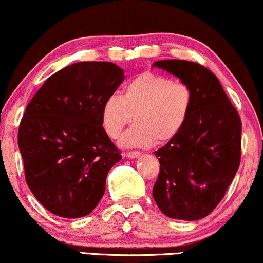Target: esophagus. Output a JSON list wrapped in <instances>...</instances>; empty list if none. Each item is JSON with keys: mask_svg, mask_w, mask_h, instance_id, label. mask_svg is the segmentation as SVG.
<instances>
[{"mask_svg": "<svg viewBox=\"0 0 263 263\" xmlns=\"http://www.w3.org/2000/svg\"><path fill=\"white\" fill-rule=\"evenodd\" d=\"M140 155H141L140 151H131V153L126 154V157H128V159H136V157H139Z\"/></svg>", "mask_w": 263, "mask_h": 263, "instance_id": "obj_1", "label": "esophagus"}]
</instances>
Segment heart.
Listing matches in <instances>:
<instances>
[{"label":"heart","instance_id":"obj_1","mask_svg":"<svg viewBox=\"0 0 263 263\" xmlns=\"http://www.w3.org/2000/svg\"><path fill=\"white\" fill-rule=\"evenodd\" d=\"M192 88L184 82L146 71L126 84L123 95L112 93L102 106V124L112 139L135 118L136 124L121 137L126 147H147L173 140L189 118Z\"/></svg>","mask_w":263,"mask_h":263}]
</instances>
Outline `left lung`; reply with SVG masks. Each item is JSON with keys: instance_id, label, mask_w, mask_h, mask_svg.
<instances>
[{"instance_id": "obj_1", "label": "left lung", "mask_w": 263, "mask_h": 263, "mask_svg": "<svg viewBox=\"0 0 263 263\" xmlns=\"http://www.w3.org/2000/svg\"><path fill=\"white\" fill-rule=\"evenodd\" d=\"M160 68L186 83L193 107L182 129L155 151L160 174L154 200L168 218L198 220L214 211L241 162L242 123L217 77L187 60H159Z\"/></svg>"}]
</instances>
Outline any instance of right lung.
Instances as JSON below:
<instances>
[{
	"instance_id": "add662e5",
	"label": "right lung",
	"mask_w": 263,
	"mask_h": 263,
	"mask_svg": "<svg viewBox=\"0 0 263 263\" xmlns=\"http://www.w3.org/2000/svg\"><path fill=\"white\" fill-rule=\"evenodd\" d=\"M123 79L113 63H76L49 77L27 104L17 136L25 179L52 214L84 217L103 197L122 157L102 126V106Z\"/></svg>"
}]
</instances>
